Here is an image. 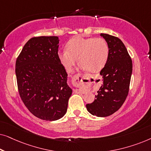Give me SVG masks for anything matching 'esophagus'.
I'll list each match as a JSON object with an SVG mask.
<instances>
[{
	"label": "esophagus",
	"mask_w": 151,
	"mask_h": 151,
	"mask_svg": "<svg viewBox=\"0 0 151 151\" xmlns=\"http://www.w3.org/2000/svg\"><path fill=\"white\" fill-rule=\"evenodd\" d=\"M84 81V78L82 74L77 73L73 76V78H72V83H73V85L74 86H76V87L78 88L77 89L75 90V91L76 93H80L82 92L81 89L80 88V87L82 85V84H83Z\"/></svg>",
	"instance_id": "esophagus-1"
}]
</instances>
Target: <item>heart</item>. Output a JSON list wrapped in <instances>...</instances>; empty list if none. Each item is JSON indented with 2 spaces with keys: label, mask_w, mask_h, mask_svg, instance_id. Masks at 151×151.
<instances>
[{
  "label": "heart",
  "mask_w": 151,
  "mask_h": 151,
  "mask_svg": "<svg viewBox=\"0 0 151 151\" xmlns=\"http://www.w3.org/2000/svg\"><path fill=\"white\" fill-rule=\"evenodd\" d=\"M109 47L103 38H83L77 36L71 39L66 49L60 51L58 58L67 71H71L78 58L80 67L91 73L99 72L108 60Z\"/></svg>",
  "instance_id": "heart-1"
}]
</instances>
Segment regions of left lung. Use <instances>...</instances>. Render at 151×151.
Instances as JSON below:
<instances>
[{
  "mask_svg": "<svg viewBox=\"0 0 151 151\" xmlns=\"http://www.w3.org/2000/svg\"><path fill=\"white\" fill-rule=\"evenodd\" d=\"M100 35L109 47L108 60L100 71L104 82L93 102L87 104L86 106L91 114L107 117L118 111L127 98L133 63L120 39L106 34Z\"/></svg>",
  "mask_w": 151,
  "mask_h": 151,
  "instance_id": "obj_1",
  "label": "left lung"
}]
</instances>
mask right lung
<instances>
[{"mask_svg":"<svg viewBox=\"0 0 151 151\" xmlns=\"http://www.w3.org/2000/svg\"><path fill=\"white\" fill-rule=\"evenodd\" d=\"M58 37L37 36L29 40L16 61L18 90L34 116L54 121L67 112L72 90L58 58Z\"/></svg>","mask_w":151,"mask_h":151,"instance_id":"obj_1","label":"right lung"}]
</instances>
